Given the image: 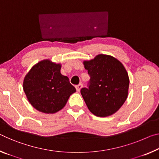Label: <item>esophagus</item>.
<instances>
[{"instance_id": "1", "label": "esophagus", "mask_w": 159, "mask_h": 159, "mask_svg": "<svg viewBox=\"0 0 159 159\" xmlns=\"http://www.w3.org/2000/svg\"><path fill=\"white\" fill-rule=\"evenodd\" d=\"M82 87H83V85L81 84L76 85V86H75V89H76L77 92H80V90L82 89Z\"/></svg>"}]
</instances>
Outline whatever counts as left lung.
I'll return each mask as SVG.
<instances>
[{"label": "left lung", "mask_w": 159, "mask_h": 159, "mask_svg": "<svg viewBox=\"0 0 159 159\" xmlns=\"http://www.w3.org/2000/svg\"><path fill=\"white\" fill-rule=\"evenodd\" d=\"M90 79L88 88L80 90L88 108L93 115H112L127 100L129 79L125 66L110 55L98 54L84 61Z\"/></svg>", "instance_id": "8db88e82"}]
</instances>
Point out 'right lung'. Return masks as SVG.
Wrapping results in <instances>:
<instances>
[{
  "label": "right lung",
  "instance_id": "right-lung-1",
  "mask_svg": "<svg viewBox=\"0 0 159 159\" xmlns=\"http://www.w3.org/2000/svg\"><path fill=\"white\" fill-rule=\"evenodd\" d=\"M61 65L45 59L32 66L25 75L23 90L32 106L39 112L52 114L61 110L75 89L63 75Z\"/></svg>",
  "mask_w": 159,
  "mask_h": 159
}]
</instances>
